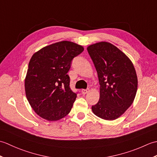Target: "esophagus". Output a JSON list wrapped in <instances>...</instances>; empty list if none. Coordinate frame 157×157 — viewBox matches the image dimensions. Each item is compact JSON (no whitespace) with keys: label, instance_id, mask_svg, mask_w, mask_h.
Returning a JSON list of instances; mask_svg holds the SVG:
<instances>
[{"label":"esophagus","instance_id":"34e87169","mask_svg":"<svg viewBox=\"0 0 157 157\" xmlns=\"http://www.w3.org/2000/svg\"><path fill=\"white\" fill-rule=\"evenodd\" d=\"M89 92H90L89 89H83V90H82V93L83 94H87V93H88Z\"/></svg>","mask_w":157,"mask_h":157}]
</instances>
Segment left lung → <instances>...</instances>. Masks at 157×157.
<instances>
[{
  "instance_id": "left-lung-1",
  "label": "left lung",
  "mask_w": 157,
  "mask_h": 157,
  "mask_svg": "<svg viewBox=\"0 0 157 157\" xmlns=\"http://www.w3.org/2000/svg\"><path fill=\"white\" fill-rule=\"evenodd\" d=\"M88 52L98 73L100 98L92 112L105 120H115L134 102L138 89L135 68L125 53L107 42L90 45Z\"/></svg>"
}]
</instances>
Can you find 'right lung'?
Wrapping results in <instances>:
<instances>
[{
  "label": "right lung",
  "mask_w": 157,
  "mask_h": 157,
  "mask_svg": "<svg viewBox=\"0 0 157 157\" xmlns=\"http://www.w3.org/2000/svg\"><path fill=\"white\" fill-rule=\"evenodd\" d=\"M82 46L61 41L46 46L32 55L25 79V91L36 114L50 121L71 111L77 97L67 75L73 59L84 51Z\"/></svg>",
  "instance_id": "add662e5"
}]
</instances>
